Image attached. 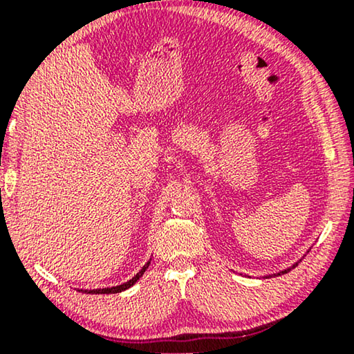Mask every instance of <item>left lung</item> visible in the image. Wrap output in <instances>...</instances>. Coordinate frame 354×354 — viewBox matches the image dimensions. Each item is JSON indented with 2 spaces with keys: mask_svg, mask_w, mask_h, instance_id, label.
<instances>
[{
  "mask_svg": "<svg viewBox=\"0 0 354 354\" xmlns=\"http://www.w3.org/2000/svg\"><path fill=\"white\" fill-rule=\"evenodd\" d=\"M297 266H298V264H293V266H292V268H288V269H285V270H282V272H279V274H277V275H282V274H287V272H290V270H292V269H293V268H297Z\"/></svg>",
  "mask_w": 354,
  "mask_h": 354,
  "instance_id": "8db88e82",
  "label": "left lung"
}]
</instances>
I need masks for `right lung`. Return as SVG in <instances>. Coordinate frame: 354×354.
<instances>
[{
	"instance_id": "1",
	"label": "right lung",
	"mask_w": 354,
	"mask_h": 354,
	"mask_svg": "<svg viewBox=\"0 0 354 354\" xmlns=\"http://www.w3.org/2000/svg\"><path fill=\"white\" fill-rule=\"evenodd\" d=\"M148 266H149V261H148L147 264L143 266V269L140 270V272H138L137 275H135L133 279H130L129 282H125V283H122V285H118V287H111V288H98V290H85V292H86V293H91V295H104V293H106V295H109V293H119V292H124V290H127V288L132 287V285H133L135 282H137V280H138L140 277H142V275L145 274V270L148 269ZM80 292H84V290H80Z\"/></svg>"
}]
</instances>
